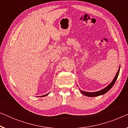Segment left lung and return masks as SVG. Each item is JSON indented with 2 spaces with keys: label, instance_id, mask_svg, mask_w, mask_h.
<instances>
[{
  "label": "left lung",
  "instance_id": "left-lung-1",
  "mask_svg": "<svg viewBox=\"0 0 128 128\" xmlns=\"http://www.w3.org/2000/svg\"><path fill=\"white\" fill-rule=\"evenodd\" d=\"M120 68H119L118 70V72H117V73H116V75H115L114 78L111 83H110L109 85L107 86H106V88L102 89L101 90L98 91V92H84V91L80 90V92H81L83 94V95H84L86 96H87V97H97V96L103 95V94H106V92H107L108 91H109L110 89H111L112 87L114 84L115 82H116V80L117 79V78H118V76L119 75V73H120Z\"/></svg>",
  "mask_w": 128,
  "mask_h": 128
}]
</instances>
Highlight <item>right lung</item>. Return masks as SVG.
Returning a JSON list of instances; mask_svg holds the SVG:
<instances>
[{"label":"right lung","instance_id":"right-lung-1","mask_svg":"<svg viewBox=\"0 0 128 128\" xmlns=\"http://www.w3.org/2000/svg\"><path fill=\"white\" fill-rule=\"evenodd\" d=\"M49 93H50V92H49ZM49 93H48V94H45V95H44V96H40V97H45V96H47V95H48V94H49Z\"/></svg>","mask_w":128,"mask_h":128}]
</instances>
